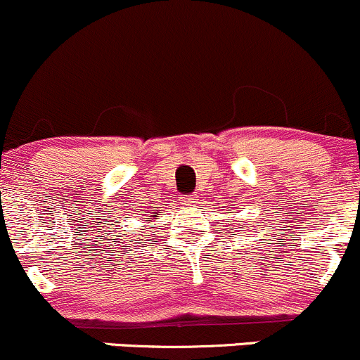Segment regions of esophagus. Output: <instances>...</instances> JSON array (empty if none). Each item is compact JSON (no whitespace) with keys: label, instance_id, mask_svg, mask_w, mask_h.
Instances as JSON below:
<instances>
[{"label":"esophagus","instance_id":"34e87169","mask_svg":"<svg viewBox=\"0 0 360 360\" xmlns=\"http://www.w3.org/2000/svg\"><path fill=\"white\" fill-rule=\"evenodd\" d=\"M197 200H199V197H197V194H194V195H187V197H184V200H181V204H184V206H194Z\"/></svg>","mask_w":360,"mask_h":360}]
</instances>
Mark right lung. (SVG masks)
<instances>
[{"instance_id":"add662e5","label":"right lung","mask_w":360,"mask_h":360,"mask_svg":"<svg viewBox=\"0 0 360 360\" xmlns=\"http://www.w3.org/2000/svg\"><path fill=\"white\" fill-rule=\"evenodd\" d=\"M154 214H158V210H154ZM150 219H153V218H148V219H146V221L150 223ZM154 219H156V218H154Z\"/></svg>"}]
</instances>
